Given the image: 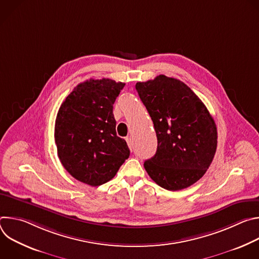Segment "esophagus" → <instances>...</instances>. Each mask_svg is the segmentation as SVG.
Returning a JSON list of instances; mask_svg holds the SVG:
<instances>
[{"label": "esophagus", "instance_id": "1", "mask_svg": "<svg viewBox=\"0 0 259 259\" xmlns=\"http://www.w3.org/2000/svg\"><path fill=\"white\" fill-rule=\"evenodd\" d=\"M126 141H127V143H128L129 149L132 151V149H133V142H132L131 137H126Z\"/></svg>", "mask_w": 259, "mask_h": 259}]
</instances>
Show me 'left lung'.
<instances>
[{"instance_id":"left-lung-1","label":"left lung","mask_w":259,"mask_h":259,"mask_svg":"<svg viewBox=\"0 0 259 259\" xmlns=\"http://www.w3.org/2000/svg\"><path fill=\"white\" fill-rule=\"evenodd\" d=\"M136 91L158 138L156 155L144 162L150 177L168 191L191 187L206 173L217 146V129L207 107L183 82L164 75L138 82Z\"/></svg>"}]
</instances>
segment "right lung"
Here are the masks:
<instances>
[{"mask_svg": "<svg viewBox=\"0 0 259 259\" xmlns=\"http://www.w3.org/2000/svg\"><path fill=\"white\" fill-rule=\"evenodd\" d=\"M125 83L110 79L79 84L59 107L54 137L57 155L77 180L98 187L115 177L130 156L117 136L113 104Z\"/></svg>", "mask_w": 259, "mask_h": 259, "instance_id": "obj_1", "label": "right lung"}]
</instances>
